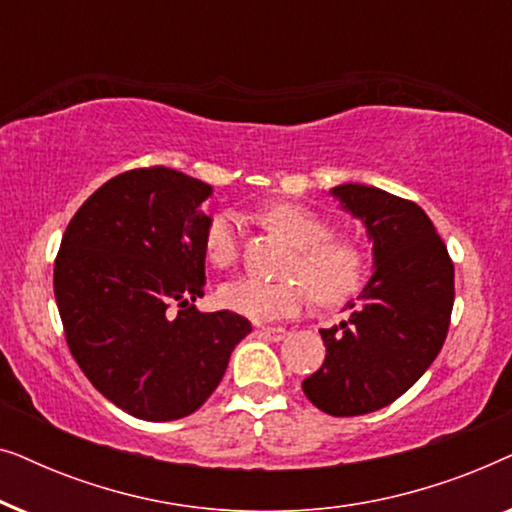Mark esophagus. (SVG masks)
Segmentation results:
<instances>
[{
    "instance_id": "34e87169",
    "label": "esophagus",
    "mask_w": 512,
    "mask_h": 512,
    "mask_svg": "<svg viewBox=\"0 0 512 512\" xmlns=\"http://www.w3.org/2000/svg\"><path fill=\"white\" fill-rule=\"evenodd\" d=\"M258 333L263 335V338H268L272 342H279L286 338V328H279V326H261L258 328Z\"/></svg>"
}]
</instances>
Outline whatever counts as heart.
<instances>
[{
    "label": "heart",
    "instance_id": "b5f03b06",
    "mask_svg": "<svg viewBox=\"0 0 512 512\" xmlns=\"http://www.w3.org/2000/svg\"><path fill=\"white\" fill-rule=\"evenodd\" d=\"M263 221L284 235L296 254L291 256L282 282H263L256 277H237L219 289V303L228 310L256 321L293 317L307 300L331 307L345 303L361 289L368 258L359 240L335 235L324 214L298 202H272L263 207ZM207 261L226 270L240 256V226L233 214L212 216L202 237Z\"/></svg>",
    "mask_w": 512,
    "mask_h": 512
}]
</instances>
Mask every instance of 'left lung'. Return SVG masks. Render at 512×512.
<instances>
[{
    "mask_svg": "<svg viewBox=\"0 0 512 512\" xmlns=\"http://www.w3.org/2000/svg\"><path fill=\"white\" fill-rule=\"evenodd\" d=\"M373 240L375 272L347 321L321 328L326 359L303 380L312 405L333 417L366 415L394 403L426 373L447 338L454 265L426 212L382 188H331Z\"/></svg>",
    "mask_w": 512,
    "mask_h": 512,
    "instance_id": "8db88e82",
    "label": "left lung"
}]
</instances>
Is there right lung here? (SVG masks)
<instances>
[{
    "instance_id": "obj_1",
    "label": "right lung",
    "mask_w": 512,
    "mask_h": 512,
    "mask_svg": "<svg viewBox=\"0 0 512 512\" xmlns=\"http://www.w3.org/2000/svg\"><path fill=\"white\" fill-rule=\"evenodd\" d=\"M209 195L163 165L118 174L79 207L55 258L69 352L104 398L146 422L198 410L251 333L240 314L193 305L205 296Z\"/></svg>"
}]
</instances>
